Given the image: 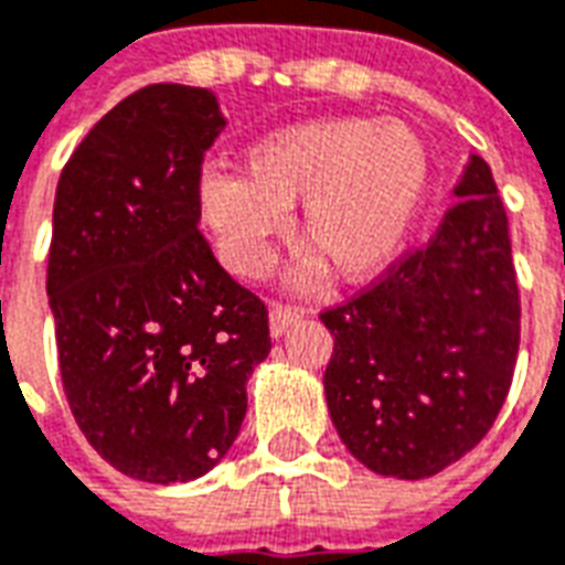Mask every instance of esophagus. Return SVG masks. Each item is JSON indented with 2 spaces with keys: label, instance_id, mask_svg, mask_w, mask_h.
I'll use <instances>...</instances> for the list:
<instances>
[{
  "label": "esophagus",
  "instance_id": "1",
  "mask_svg": "<svg viewBox=\"0 0 565 565\" xmlns=\"http://www.w3.org/2000/svg\"><path fill=\"white\" fill-rule=\"evenodd\" d=\"M301 313L305 311L296 308V305H273V311H269V331H273V338H281L284 331L290 329Z\"/></svg>",
  "mask_w": 565,
  "mask_h": 565
}]
</instances>
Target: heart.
<instances>
[{"instance_id":"heart-1","label":"heart","mask_w":565,"mask_h":565,"mask_svg":"<svg viewBox=\"0 0 565 565\" xmlns=\"http://www.w3.org/2000/svg\"><path fill=\"white\" fill-rule=\"evenodd\" d=\"M243 178L206 174L201 215L231 273L269 269L287 231L284 210L301 201V245L340 281H364L391 264L415 227L429 153L399 120L329 118L278 129L239 159Z\"/></svg>"}]
</instances>
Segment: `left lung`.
<instances>
[{
    "label": "left lung",
    "instance_id": "obj_1",
    "mask_svg": "<svg viewBox=\"0 0 565 565\" xmlns=\"http://www.w3.org/2000/svg\"><path fill=\"white\" fill-rule=\"evenodd\" d=\"M424 248L326 308L322 376L338 436L370 471L424 480L483 441L510 394L522 299L507 210L486 159Z\"/></svg>",
    "mask_w": 565,
    "mask_h": 565
}]
</instances>
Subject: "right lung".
<instances>
[{
	"mask_svg": "<svg viewBox=\"0 0 565 565\" xmlns=\"http://www.w3.org/2000/svg\"><path fill=\"white\" fill-rule=\"evenodd\" d=\"M225 127L206 88L159 82L106 111L64 166L46 296L62 385L97 454L189 483L239 436L269 311L198 231L201 166Z\"/></svg>",
	"mask_w": 565,
	"mask_h": 565,
	"instance_id": "add662e5",
	"label": "right lung"
}]
</instances>
